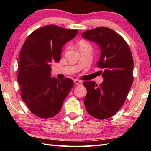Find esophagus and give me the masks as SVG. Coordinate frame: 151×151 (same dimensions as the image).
<instances>
[{
  "label": "esophagus",
  "mask_w": 151,
  "mask_h": 151,
  "mask_svg": "<svg viewBox=\"0 0 151 151\" xmlns=\"http://www.w3.org/2000/svg\"><path fill=\"white\" fill-rule=\"evenodd\" d=\"M74 83H75V85H78V86H81V85H83V83H82V81H78V80H75Z\"/></svg>",
  "instance_id": "1"
}]
</instances>
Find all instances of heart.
Returning a JSON list of instances; mask_svg holds the SVG:
<instances>
[{
	"label": "heart",
	"instance_id": "b5f03b06",
	"mask_svg": "<svg viewBox=\"0 0 151 151\" xmlns=\"http://www.w3.org/2000/svg\"><path fill=\"white\" fill-rule=\"evenodd\" d=\"M79 46V48H86V47H91V46L89 45L87 42H85V41H83V40H82L80 42H79L78 44Z\"/></svg>",
	"mask_w": 151,
	"mask_h": 151
}]
</instances>
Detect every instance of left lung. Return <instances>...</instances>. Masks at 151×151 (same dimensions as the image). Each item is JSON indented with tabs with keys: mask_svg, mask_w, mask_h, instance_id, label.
<instances>
[{
	"mask_svg": "<svg viewBox=\"0 0 151 151\" xmlns=\"http://www.w3.org/2000/svg\"><path fill=\"white\" fill-rule=\"evenodd\" d=\"M85 39L96 42L101 49L97 66L101 68L103 82L83 83L87 91L84 99L91 116L106 119L114 115L123 105L133 82V59L129 45L113 30L101 27L82 34Z\"/></svg>",
	"mask_w": 151,
	"mask_h": 151,
	"instance_id": "left-lung-1",
	"label": "left lung"
}]
</instances>
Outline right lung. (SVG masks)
Segmentation results:
<instances>
[{
    "label": "right lung",
    "instance_id": "1",
    "mask_svg": "<svg viewBox=\"0 0 151 151\" xmlns=\"http://www.w3.org/2000/svg\"><path fill=\"white\" fill-rule=\"evenodd\" d=\"M56 25L35 30L25 40L19 59L18 81L23 101L36 116L48 119L60 112L73 87L70 78L51 76L52 63L60 60L62 48L77 34Z\"/></svg>",
    "mask_w": 151,
    "mask_h": 151
}]
</instances>
